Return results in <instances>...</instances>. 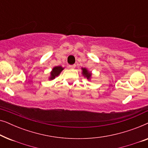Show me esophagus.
I'll use <instances>...</instances> for the list:
<instances>
[{
  "instance_id": "1",
  "label": "esophagus",
  "mask_w": 148,
  "mask_h": 148,
  "mask_svg": "<svg viewBox=\"0 0 148 148\" xmlns=\"http://www.w3.org/2000/svg\"><path fill=\"white\" fill-rule=\"evenodd\" d=\"M75 64H72V65H69V67L70 69H75Z\"/></svg>"
}]
</instances>
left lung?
I'll return each instance as SVG.
<instances>
[{
	"label": "left lung",
	"instance_id": "1",
	"mask_svg": "<svg viewBox=\"0 0 148 148\" xmlns=\"http://www.w3.org/2000/svg\"><path fill=\"white\" fill-rule=\"evenodd\" d=\"M82 75H84L85 77H86L90 81L91 79V77H92V73L87 69L86 68H82Z\"/></svg>",
	"mask_w": 148,
	"mask_h": 148
}]
</instances>
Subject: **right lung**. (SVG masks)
I'll list each match as a JSON object with an SVG mask.
<instances>
[{"instance_id":"add662e5","label":"right lung","mask_w":148,"mask_h":148,"mask_svg":"<svg viewBox=\"0 0 148 148\" xmlns=\"http://www.w3.org/2000/svg\"><path fill=\"white\" fill-rule=\"evenodd\" d=\"M64 69L63 67H62L61 66H54V67L52 69L51 72H50V75L49 77V80H53L55 79L56 77L59 75L60 73L62 70Z\"/></svg>"}]
</instances>
